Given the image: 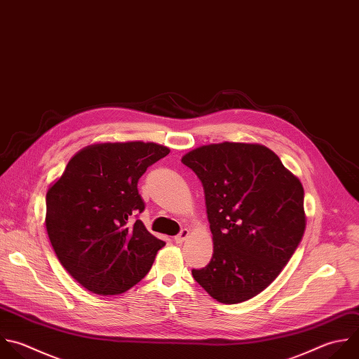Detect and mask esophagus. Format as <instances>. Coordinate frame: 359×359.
Wrapping results in <instances>:
<instances>
[{
	"instance_id": "obj_1",
	"label": "esophagus",
	"mask_w": 359,
	"mask_h": 359,
	"mask_svg": "<svg viewBox=\"0 0 359 359\" xmlns=\"http://www.w3.org/2000/svg\"><path fill=\"white\" fill-rule=\"evenodd\" d=\"M188 237H189V230H188V229H184L178 236L174 237V241H175L177 244H182Z\"/></svg>"
}]
</instances>
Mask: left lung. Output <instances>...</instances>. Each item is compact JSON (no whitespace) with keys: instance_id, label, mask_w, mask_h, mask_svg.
<instances>
[{"instance_id":"obj_1","label":"left lung","mask_w":359,"mask_h":359,"mask_svg":"<svg viewBox=\"0 0 359 359\" xmlns=\"http://www.w3.org/2000/svg\"><path fill=\"white\" fill-rule=\"evenodd\" d=\"M181 161L201 180L213 255L194 279L217 302H245L280 273L304 229L303 185L268 147L212 143Z\"/></svg>"}]
</instances>
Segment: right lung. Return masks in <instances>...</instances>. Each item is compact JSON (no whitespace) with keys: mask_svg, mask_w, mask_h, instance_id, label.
<instances>
[{"mask_svg":"<svg viewBox=\"0 0 359 359\" xmlns=\"http://www.w3.org/2000/svg\"><path fill=\"white\" fill-rule=\"evenodd\" d=\"M170 149L153 142L93 143L79 150L46 192L45 224L65 269L97 294H119L150 271L164 241L132 215L137 181Z\"/></svg>","mask_w":359,"mask_h":359,"instance_id":"add662e5","label":"right lung"}]
</instances>
